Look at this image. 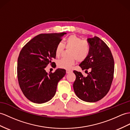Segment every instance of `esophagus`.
I'll return each mask as SVG.
<instances>
[{"instance_id": "esophagus-1", "label": "esophagus", "mask_w": 130, "mask_h": 130, "mask_svg": "<svg viewBox=\"0 0 130 130\" xmlns=\"http://www.w3.org/2000/svg\"><path fill=\"white\" fill-rule=\"evenodd\" d=\"M71 72H72L71 71H69V70H67V71H66V73H67V74L70 73H71Z\"/></svg>"}]
</instances>
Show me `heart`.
Wrapping results in <instances>:
<instances>
[{"label":"heart","instance_id":"1","mask_svg":"<svg viewBox=\"0 0 130 130\" xmlns=\"http://www.w3.org/2000/svg\"><path fill=\"white\" fill-rule=\"evenodd\" d=\"M64 48L69 50L68 56L70 57L63 58L58 60L57 65L59 68L70 69L76 61L83 62L89 56L90 52L89 43L87 40H82L75 35H71L65 39L64 45L59 42L55 49V55L59 57L64 51Z\"/></svg>","mask_w":130,"mask_h":130}]
</instances>
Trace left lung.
<instances>
[{
  "mask_svg": "<svg viewBox=\"0 0 130 130\" xmlns=\"http://www.w3.org/2000/svg\"><path fill=\"white\" fill-rule=\"evenodd\" d=\"M88 42L90 54L79 66L83 70L89 69L91 72L85 77L81 72L74 71L76 79L73 89L79 99L93 103L101 100L109 92L114 73V60L109 47L100 38H89Z\"/></svg>",
  "mask_w": 130,
  "mask_h": 130,
  "instance_id": "8db88e82",
  "label": "left lung"
}]
</instances>
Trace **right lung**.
<instances>
[{
	"mask_svg": "<svg viewBox=\"0 0 130 130\" xmlns=\"http://www.w3.org/2000/svg\"><path fill=\"white\" fill-rule=\"evenodd\" d=\"M65 32L41 34L34 37L21 49L18 59L17 74L19 86L31 102L42 104L55 96L58 82L66 70L58 68L47 73V66L55 64V49Z\"/></svg>",
	"mask_w": 130,
	"mask_h": 130,
	"instance_id": "1",
	"label": "right lung"
}]
</instances>
